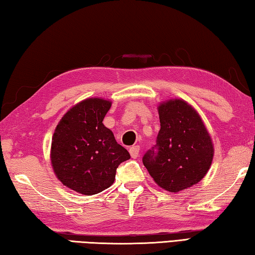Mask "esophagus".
Segmentation results:
<instances>
[{
  "label": "esophagus",
  "mask_w": 255,
  "mask_h": 255,
  "mask_svg": "<svg viewBox=\"0 0 255 255\" xmlns=\"http://www.w3.org/2000/svg\"><path fill=\"white\" fill-rule=\"evenodd\" d=\"M129 153H130V156L132 158L138 157V155H139V146H131V147L129 148Z\"/></svg>",
  "instance_id": "obj_1"
}]
</instances>
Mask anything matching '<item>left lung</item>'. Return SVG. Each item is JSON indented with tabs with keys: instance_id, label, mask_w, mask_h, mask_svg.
<instances>
[{
	"instance_id": "left-lung-1",
	"label": "left lung",
	"mask_w": 255,
	"mask_h": 255,
	"mask_svg": "<svg viewBox=\"0 0 255 255\" xmlns=\"http://www.w3.org/2000/svg\"><path fill=\"white\" fill-rule=\"evenodd\" d=\"M157 109L161 129L143 163L159 187L179 192L207 174L214 157L213 141L200 116L184 100L172 99Z\"/></svg>"
}]
</instances>
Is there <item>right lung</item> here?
I'll return each instance as SVG.
<instances>
[{"label": "right lung", "mask_w": 255, "mask_h": 255, "mask_svg": "<svg viewBox=\"0 0 255 255\" xmlns=\"http://www.w3.org/2000/svg\"><path fill=\"white\" fill-rule=\"evenodd\" d=\"M111 102L90 98L68 110L55 129L50 159L64 185L85 196L114 183L120 163L130 158L110 129L102 124Z\"/></svg>", "instance_id": "right-lung-1"}]
</instances>
